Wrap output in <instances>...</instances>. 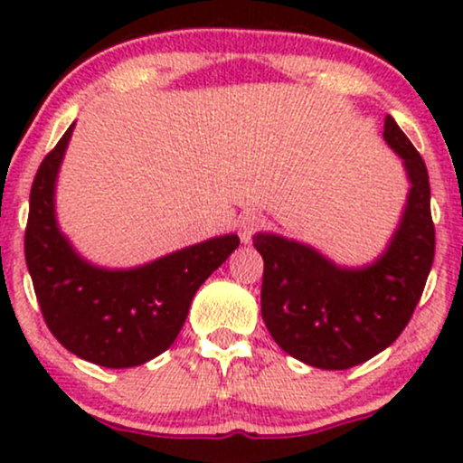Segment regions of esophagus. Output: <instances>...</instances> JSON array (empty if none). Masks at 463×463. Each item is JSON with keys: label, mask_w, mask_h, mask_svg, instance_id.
Returning <instances> with one entry per match:
<instances>
[{"label": "esophagus", "mask_w": 463, "mask_h": 463, "mask_svg": "<svg viewBox=\"0 0 463 463\" xmlns=\"http://www.w3.org/2000/svg\"><path fill=\"white\" fill-rule=\"evenodd\" d=\"M261 228H263L261 215H257V213H243V215H239V220H237V232H239V237H241L243 243L252 241V235H254V232H257V231H261Z\"/></svg>", "instance_id": "1"}]
</instances>
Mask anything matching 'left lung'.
Here are the masks:
<instances>
[{
	"label": "left lung",
	"instance_id": "left-lung-1",
	"mask_svg": "<svg viewBox=\"0 0 463 463\" xmlns=\"http://www.w3.org/2000/svg\"><path fill=\"white\" fill-rule=\"evenodd\" d=\"M383 139L401 156L409 191L383 252L339 265L309 243L257 232L263 257L261 316L274 342L302 364L348 370L396 342L431 272L435 228L427 165L390 115Z\"/></svg>",
	"mask_w": 463,
	"mask_h": 463
}]
</instances>
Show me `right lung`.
I'll return each instance as SVG.
<instances>
[{"label": "right lung", "mask_w": 463, "mask_h": 463, "mask_svg": "<svg viewBox=\"0 0 463 463\" xmlns=\"http://www.w3.org/2000/svg\"><path fill=\"white\" fill-rule=\"evenodd\" d=\"M76 121L45 156L30 191L28 263L45 324L76 357L135 368L158 357L183 328L195 291L235 252V232L135 268H104L78 252L56 215V183Z\"/></svg>", "instance_id": "1"}]
</instances>
